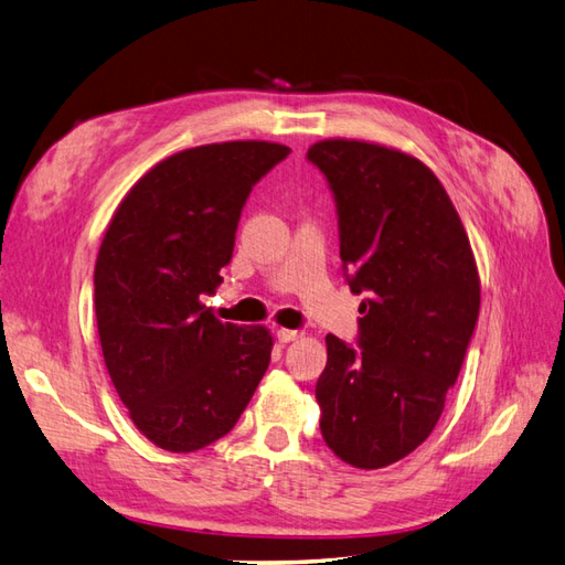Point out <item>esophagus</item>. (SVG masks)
Returning a JSON list of instances; mask_svg holds the SVG:
<instances>
[{
	"instance_id": "obj_1",
	"label": "esophagus",
	"mask_w": 565,
	"mask_h": 565,
	"mask_svg": "<svg viewBox=\"0 0 565 565\" xmlns=\"http://www.w3.org/2000/svg\"><path fill=\"white\" fill-rule=\"evenodd\" d=\"M300 337H303V332H298V330H284V327H279V330H277V339L281 344L296 342V339H300Z\"/></svg>"
}]
</instances>
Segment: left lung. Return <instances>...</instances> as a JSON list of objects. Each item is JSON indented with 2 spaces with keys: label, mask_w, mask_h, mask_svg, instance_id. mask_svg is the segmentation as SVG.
I'll list each match as a JSON object with an SVG mask.
<instances>
[{
  "label": "left lung",
  "mask_w": 565,
  "mask_h": 565,
  "mask_svg": "<svg viewBox=\"0 0 565 565\" xmlns=\"http://www.w3.org/2000/svg\"><path fill=\"white\" fill-rule=\"evenodd\" d=\"M308 159L334 192L351 291L369 294L359 347L324 337L320 430L339 460L380 469L438 424L479 318L477 259L448 192L416 156L322 139Z\"/></svg>",
  "instance_id": "8db88e82"
}]
</instances>
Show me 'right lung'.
I'll list each match as a JSON object with an SVG mask.
<instances>
[{"label":"right lung","mask_w":565,"mask_h":565,"mask_svg":"<svg viewBox=\"0 0 565 565\" xmlns=\"http://www.w3.org/2000/svg\"><path fill=\"white\" fill-rule=\"evenodd\" d=\"M288 153L257 139L178 151L135 182L103 235L94 286L105 369L161 450L226 436L267 371V327L221 322L202 296L223 281L253 185Z\"/></svg>","instance_id":"obj_1"}]
</instances>
